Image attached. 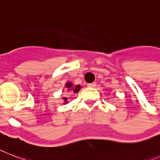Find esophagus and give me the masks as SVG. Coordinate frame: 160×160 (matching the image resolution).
I'll use <instances>...</instances> for the list:
<instances>
[{"label": "esophagus", "instance_id": "34e87169", "mask_svg": "<svg viewBox=\"0 0 160 160\" xmlns=\"http://www.w3.org/2000/svg\"><path fill=\"white\" fill-rule=\"evenodd\" d=\"M87 86L89 87V88H94L96 86V83L93 82V83H89V84H87Z\"/></svg>", "mask_w": 160, "mask_h": 160}]
</instances>
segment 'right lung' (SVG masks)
Listing matches in <instances>:
<instances>
[{"mask_svg": "<svg viewBox=\"0 0 160 160\" xmlns=\"http://www.w3.org/2000/svg\"><path fill=\"white\" fill-rule=\"evenodd\" d=\"M82 88V86H80V84H73V83L70 82V81H68V82H67L66 84H65V89H66V90H67V92H73V93H79V91L80 90V89ZM64 92V89H63V91ZM62 99L64 100V103L65 104H67V103H68V101H67V98H63L62 97Z\"/></svg>", "mask_w": 160, "mask_h": 160, "instance_id": "obj_1", "label": "right lung"}]
</instances>
